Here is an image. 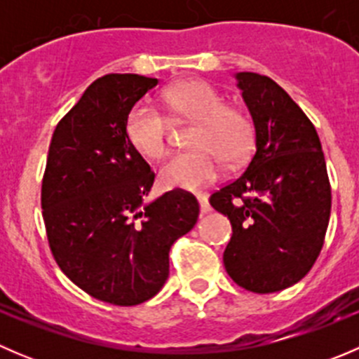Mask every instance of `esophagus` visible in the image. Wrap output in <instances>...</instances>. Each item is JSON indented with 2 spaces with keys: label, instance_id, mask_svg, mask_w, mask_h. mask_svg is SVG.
I'll return each mask as SVG.
<instances>
[{
  "label": "esophagus",
  "instance_id": "1",
  "mask_svg": "<svg viewBox=\"0 0 359 359\" xmlns=\"http://www.w3.org/2000/svg\"><path fill=\"white\" fill-rule=\"evenodd\" d=\"M196 198H198V203H200L201 213H208L210 212V203H208V198H206V194L198 193Z\"/></svg>",
  "mask_w": 359,
  "mask_h": 359
}]
</instances>
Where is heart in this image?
Wrapping results in <instances>:
<instances>
[{"instance_id":"1","label":"heart","mask_w":359,"mask_h":359,"mask_svg":"<svg viewBox=\"0 0 359 359\" xmlns=\"http://www.w3.org/2000/svg\"><path fill=\"white\" fill-rule=\"evenodd\" d=\"M165 102L175 118L196 121L187 153L173 154L161 166L163 186L200 189L220 175V159L236 165L253 146L252 118L238 106L224 104L222 95L205 81H180L165 90ZM126 139L147 159H159L168 149V119L149 102H137L126 116Z\"/></svg>"}]
</instances>
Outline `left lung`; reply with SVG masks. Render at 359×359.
Here are the masks:
<instances>
[{"instance_id":"8db88e82","label":"left lung","mask_w":359,"mask_h":359,"mask_svg":"<svg viewBox=\"0 0 359 359\" xmlns=\"http://www.w3.org/2000/svg\"><path fill=\"white\" fill-rule=\"evenodd\" d=\"M236 79L255 126V153L210 205L233 226L227 274L245 290L273 293L316 262L330 220V180L316 128L292 97L257 72Z\"/></svg>"}]
</instances>
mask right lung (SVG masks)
Here are the masks:
<instances>
[{
    "instance_id": "1",
    "label": "right lung",
    "mask_w": 359,
    "mask_h": 359,
    "mask_svg": "<svg viewBox=\"0 0 359 359\" xmlns=\"http://www.w3.org/2000/svg\"><path fill=\"white\" fill-rule=\"evenodd\" d=\"M156 78L106 74L55 126L41 184L50 250L69 280L93 299L137 306L161 290L168 253L200 205L173 189L144 205L154 172L126 139L130 109Z\"/></svg>"
}]
</instances>
